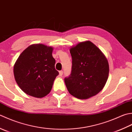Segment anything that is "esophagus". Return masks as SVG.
Segmentation results:
<instances>
[{
    "instance_id": "obj_1",
    "label": "esophagus",
    "mask_w": 132,
    "mask_h": 132,
    "mask_svg": "<svg viewBox=\"0 0 132 132\" xmlns=\"http://www.w3.org/2000/svg\"><path fill=\"white\" fill-rule=\"evenodd\" d=\"M63 74V71H59V76H61Z\"/></svg>"
}]
</instances>
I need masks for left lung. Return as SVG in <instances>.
<instances>
[{
    "instance_id": "obj_1",
    "label": "left lung",
    "mask_w": 132,
    "mask_h": 132,
    "mask_svg": "<svg viewBox=\"0 0 132 132\" xmlns=\"http://www.w3.org/2000/svg\"><path fill=\"white\" fill-rule=\"evenodd\" d=\"M72 59L71 75L64 79L69 93L87 99L103 89L109 75V64L99 48L90 41L79 43L70 49Z\"/></svg>"
}]
</instances>
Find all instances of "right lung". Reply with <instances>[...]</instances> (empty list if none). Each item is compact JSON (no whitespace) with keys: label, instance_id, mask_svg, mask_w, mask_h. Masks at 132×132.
Here are the masks:
<instances>
[{"label":"right lung","instance_id":"right-lung-1","mask_svg":"<svg viewBox=\"0 0 132 132\" xmlns=\"http://www.w3.org/2000/svg\"><path fill=\"white\" fill-rule=\"evenodd\" d=\"M53 48L42 44L29 45L19 56L13 67L15 79L27 95L37 98L47 96L59 72L55 69Z\"/></svg>","mask_w":132,"mask_h":132}]
</instances>
